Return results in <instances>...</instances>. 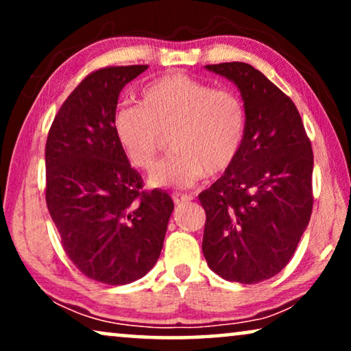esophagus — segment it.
Returning a JSON list of instances; mask_svg holds the SVG:
<instances>
[{"mask_svg": "<svg viewBox=\"0 0 351 351\" xmlns=\"http://www.w3.org/2000/svg\"><path fill=\"white\" fill-rule=\"evenodd\" d=\"M193 199V196L190 195H184V193H174L172 195V201H174L176 204H184V203H189V201Z\"/></svg>", "mask_w": 351, "mask_h": 351, "instance_id": "obj_1", "label": "esophagus"}]
</instances>
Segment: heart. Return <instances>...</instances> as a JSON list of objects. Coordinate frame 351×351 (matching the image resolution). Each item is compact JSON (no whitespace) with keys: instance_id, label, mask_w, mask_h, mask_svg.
<instances>
[{"instance_id":"b5f03b06","label":"heart","mask_w":351,"mask_h":351,"mask_svg":"<svg viewBox=\"0 0 351 351\" xmlns=\"http://www.w3.org/2000/svg\"><path fill=\"white\" fill-rule=\"evenodd\" d=\"M113 131L132 166L150 171L171 137L174 155L152 172V186L186 189L234 165L246 136V108L230 89L182 73L148 83L141 105L114 113Z\"/></svg>"}]
</instances>
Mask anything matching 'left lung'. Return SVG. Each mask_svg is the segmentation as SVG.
<instances>
[{"mask_svg": "<svg viewBox=\"0 0 351 351\" xmlns=\"http://www.w3.org/2000/svg\"><path fill=\"white\" fill-rule=\"evenodd\" d=\"M233 81L246 108L234 165L199 193L203 254L227 281L256 285L294 256L313 209V150L294 102L244 62L206 65Z\"/></svg>", "mask_w": 351, "mask_h": 351, "instance_id": "obj_1", "label": "left lung"}]
</instances>
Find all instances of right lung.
<instances>
[{"label":"right lung","mask_w":351,"mask_h":351,"mask_svg":"<svg viewBox=\"0 0 351 351\" xmlns=\"http://www.w3.org/2000/svg\"><path fill=\"white\" fill-rule=\"evenodd\" d=\"M148 65L107 66L76 86L46 141V204L76 268L110 286L147 275L160 257L174 209L162 190H143L113 131L118 97Z\"/></svg>","instance_id":"1"}]
</instances>
